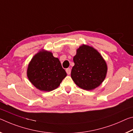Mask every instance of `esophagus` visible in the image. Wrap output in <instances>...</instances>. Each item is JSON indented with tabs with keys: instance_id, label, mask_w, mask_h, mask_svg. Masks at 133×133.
<instances>
[{
	"instance_id": "obj_1",
	"label": "esophagus",
	"mask_w": 133,
	"mask_h": 133,
	"mask_svg": "<svg viewBox=\"0 0 133 133\" xmlns=\"http://www.w3.org/2000/svg\"><path fill=\"white\" fill-rule=\"evenodd\" d=\"M71 69L70 68H66V72L67 73V74L69 75L71 74Z\"/></svg>"
}]
</instances>
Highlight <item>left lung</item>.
I'll use <instances>...</instances> for the list:
<instances>
[{
	"mask_svg": "<svg viewBox=\"0 0 133 133\" xmlns=\"http://www.w3.org/2000/svg\"><path fill=\"white\" fill-rule=\"evenodd\" d=\"M73 60L75 65L71 75L77 85L84 90H92L103 82L107 66L97 50L90 46L82 45L77 49Z\"/></svg>",
	"mask_w": 133,
	"mask_h": 133,
	"instance_id": "obj_1",
	"label": "left lung"
}]
</instances>
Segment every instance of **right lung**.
<instances>
[{"mask_svg":"<svg viewBox=\"0 0 133 133\" xmlns=\"http://www.w3.org/2000/svg\"><path fill=\"white\" fill-rule=\"evenodd\" d=\"M27 75L30 82L41 91H51L58 88L66 76L58 58L51 52L40 51L28 65Z\"/></svg>","mask_w":133,"mask_h":133,"instance_id":"right-lung-1","label":"right lung"}]
</instances>
